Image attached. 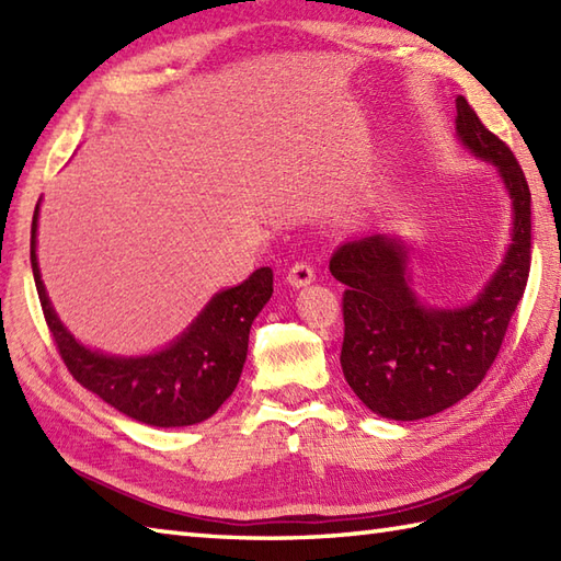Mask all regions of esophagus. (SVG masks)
Listing matches in <instances>:
<instances>
[{
	"label": "esophagus",
	"instance_id": "esophagus-1",
	"mask_svg": "<svg viewBox=\"0 0 561 561\" xmlns=\"http://www.w3.org/2000/svg\"><path fill=\"white\" fill-rule=\"evenodd\" d=\"M316 279V272L313 267L308 265V262H296V265L289 267V274H287V282L291 284L294 289H301V287H308Z\"/></svg>",
	"mask_w": 561,
	"mask_h": 561
}]
</instances>
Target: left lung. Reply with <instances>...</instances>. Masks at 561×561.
<instances>
[{
    "instance_id": "8db88e82",
    "label": "left lung",
    "mask_w": 561,
    "mask_h": 561,
    "mask_svg": "<svg viewBox=\"0 0 561 561\" xmlns=\"http://www.w3.org/2000/svg\"><path fill=\"white\" fill-rule=\"evenodd\" d=\"M456 135L470 153L496 165L511 197V245L468 306L432 308L414 294L410 255L398 236L354 238L330 257L347 284L342 296V374L368 410L414 422L444 412L482 383L523 299L530 272V190L520 165L462 96Z\"/></svg>"
}]
</instances>
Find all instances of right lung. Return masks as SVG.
Listing matches in <instances>:
<instances>
[{"mask_svg":"<svg viewBox=\"0 0 561 561\" xmlns=\"http://www.w3.org/2000/svg\"><path fill=\"white\" fill-rule=\"evenodd\" d=\"M38 209L41 202L31 224L33 279L45 323L69 374L111 408L141 424L171 428L209 420L241 378L250 325L272 296V270L260 267L238 287L214 294L169 347L145 356L105 354L89 350L71 335L47 299L35 255Z\"/></svg>","mask_w":561,"mask_h":561,"instance_id":"add662e5","label":"right lung"}]
</instances>
